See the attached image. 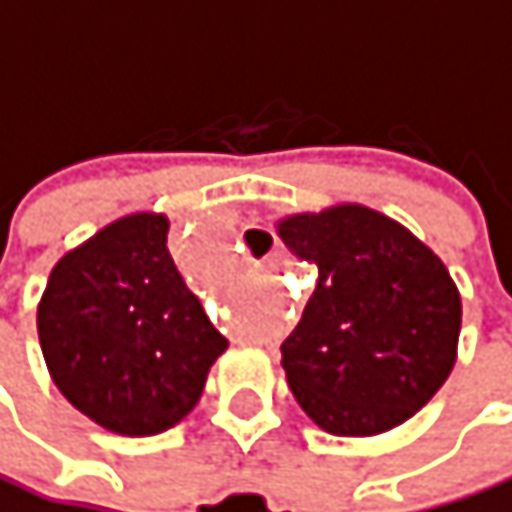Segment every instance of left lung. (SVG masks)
I'll list each match as a JSON object with an SVG mask.
<instances>
[{"instance_id":"left-lung-1","label":"left lung","mask_w":512,"mask_h":512,"mask_svg":"<svg viewBox=\"0 0 512 512\" xmlns=\"http://www.w3.org/2000/svg\"><path fill=\"white\" fill-rule=\"evenodd\" d=\"M279 236L318 267L282 343L297 404L337 437L404 425L455 367L461 294L449 270L404 224L358 203L288 215Z\"/></svg>"}]
</instances>
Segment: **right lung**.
I'll use <instances>...</instances> for the list:
<instances>
[{"label": "right lung", "mask_w": 512, "mask_h": 512, "mask_svg": "<svg viewBox=\"0 0 512 512\" xmlns=\"http://www.w3.org/2000/svg\"><path fill=\"white\" fill-rule=\"evenodd\" d=\"M169 221L136 212L112 221L51 270L39 343L75 410L124 437L185 419L227 349L166 248Z\"/></svg>", "instance_id": "right-lung-1"}]
</instances>
